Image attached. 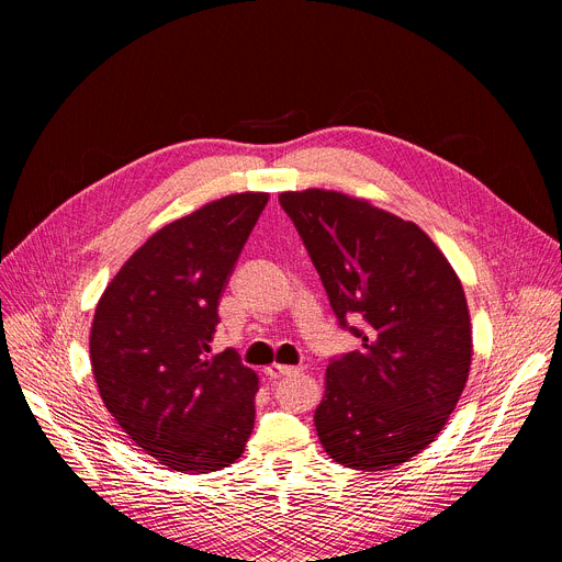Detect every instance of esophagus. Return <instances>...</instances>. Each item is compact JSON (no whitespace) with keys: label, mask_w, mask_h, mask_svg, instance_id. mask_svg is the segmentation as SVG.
I'll return each mask as SVG.
<instances>
[{"label":"esophagus","mask_w":562,"mask_h":562,"mask_svg":"<svg viewBox=\"0 0 562 562\" xmlns=\"http://www.w3.org/2000/svg\"><path fill=\"white\" fill-rule=\"evenodd\" d=\"M301 373V369H296V367H283V364H274V367H270L268 371H266V375L270 378V380H283V378H292V375H299Z\"/></svg>","instance_id":"34e87169"}]
</instances>
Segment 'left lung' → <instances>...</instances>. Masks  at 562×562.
<instances>
[{
    "label": "left lung",
    "instance_id": "left-lung-1",
    "mask_svg": "<svg viewBox=\"0 0 562 562\" xmlns=\"http://www.w3.org/2000/svg\"><path fill=\"white\" fill-rule=\"evenodd\" d=\"M362 349L330 360L315 427L328 457L375 472L416 457L446 427L468 380L472 330L461 281L414 223L339 191L279 195ZM362 318V329L348 322Z\"/></svg>",
    "mask_w": 562,
    "mask_h": 562
}]
</instances>
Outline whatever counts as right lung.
<instances>
[{
    "label": "right lung",
    "instance_id": "add662e5",
    "mask_svg": "<svg viewBox=\"0 0 562 562\" xmlns=\"http://www.w3.org/2000/svg\"><path fill=\"white\" fill-rule=\"evenodd\" d=\"M268 193H234L155 232L101 294L90 360L121 429L161 465L234 463L254 429L258 375L211 353L218 304Z\"/></svg>",
    "mask_w": 562,
    "mask_h": 562
}]
</instances>
